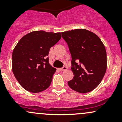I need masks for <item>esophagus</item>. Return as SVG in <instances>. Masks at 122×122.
Listing matches in <instances>:
<instances>
[{"mask_svg":"<svg viewBox=\"0 0 122 122\" xmlns=\"http://www.w3.org/2000/svg\"><path fill=\"white\" fill-rule=\"evenodd\" d=\"M67 70V68L66 67H63L62 68H60V70L61 71H66V70Z\"/></svg>","mask_w":122,"mask_h":122,"instance_id":"34e87169","label":"esophagus"}]
</instances>
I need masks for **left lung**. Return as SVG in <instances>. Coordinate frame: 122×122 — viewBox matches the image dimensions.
Masks as SVG:
<instances>
[{"instance_id": "left-lung-1", "label": "left lung", "mask_w": 122, "mask_h": 122, "mask_svg": "<svg viewBox=\"0 0 122 122\" xmlns=\"http://www.w3.org/2000/svg\"><path fill=\"white\" fill-rule=\"evenodd\" d=\"M61 34L72 58L71 69L74 77L68 81L69 87L80 93L93 90L101 83L106 71L104 44L97 35L86 29L68 30Z\"/></svg>"}]
</instances>
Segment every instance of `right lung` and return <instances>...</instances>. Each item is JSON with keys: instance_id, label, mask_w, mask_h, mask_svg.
I'll return each mask as SVG.
<instances>
[{"instance_id": "right-lung-1", "label": "right lung", "mask_w": 122, "mask_h": 122, "mask_svg": "<svg viewBox=\"0 0 122 122\" xmlns=\"http://www.w3.org/2000/svg\"><path fill=\"white\" fill-rule=\"evenodd\" d=\"M61 33L37 30L24 35L12 53V71L18 83L28 92L37 93L48 88L56 68L47 57Z\"/></svg>"}]
</instances>
